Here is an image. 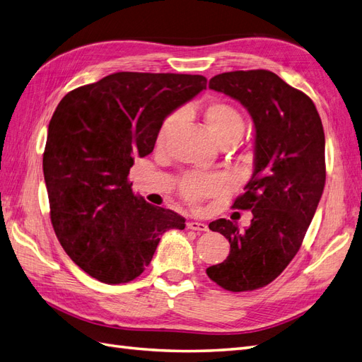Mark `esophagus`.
Here are the masks:
<instances>
[{
    "label": "esophagus",
    "mask_w": 362,
    "mask_h": 362,
    "mask_svg": "<svg viewBox=\"0 0 362 362\" xmlns=\"http://www.w3.org/2000/svg\"><path fill=\"white\" fill-rule=\"evenodd\" d=\"M187 228L192 229V231H208V226L202 222H196V221H192L187 223Z\"/></svg>",
    "instance_id": "34e87169"
}]
</instances>
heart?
<instances>
[{
  "label": "heart",
  "mask_w": 362,
  "mask_h": 362,
  "mask_svg": "<svg viewBox=\"0 0 362 362\" xmlns=\"http://www.w3.org/2000/svg\"><path fill=\"white\" fill-rule=\"evenodd\" d=\"M204 120L208 131L218 145L242 137L245 120L235 107L223 101H213L204 108ZM180 122V113H173L164 119L160 127L157 141L164 145ZM228 189V181L221 175H189L181 182V194L185 201L198 204L210 196H217Z\"/></svg>",
  "instance_id": "obj_1"
}]
</instances>
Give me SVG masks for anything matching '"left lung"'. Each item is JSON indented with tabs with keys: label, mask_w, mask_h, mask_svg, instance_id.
I'll list each match as a JSON object with an SVG mask.
<instances>
[{
	"label": "left lung",
	"mask_w": 362,
	"mask_h": 362,
	"mask_svg": "<svg viewBox=\"0 0 362 362\" xmlns=\"http://www.w3.org/2000/svg\"><path fill=\"white\" fill-rule=\"evenodd\" d=\"M210 89L234 98L255 125L254 173L233 208L250 210L240 231L226 218L211 222L231 245L206 275L228 291H250L278 278L298 254L326 181L325 133L310 96L266 69L218 74Z\"/></svg>",
	"instance_id": "8db88e82"
}]
</instances>
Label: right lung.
Instances as JSON below:
<instances>
[{
    "label": "right lung",
    "mask_w": 362,
    "mask_h": 362,
    "mask_svg": "<svg viewBox=\"0 0 362 362\" xmlns=\"http://www.w3.org/2000/svg\"><path fill=\"white\" fill-rule=\"evenodd\" d=\"M205 87L202 75L116 72L57 105L43 152L51 222L64 252L95 279H136L160 235L185 228L178 213L136 196L128 173L154 149L163 120Z\"/></svg>",
    "instance_id": "add662e5"
}]
</instances>
